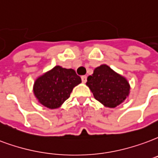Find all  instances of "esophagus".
Instances as JSON below:
<instances>
[{
  "mask_svg": "<svg viewBox=\"0 0 158 158\" xmlns=\"http://www.w3.org/2000/svg\"><path fill=\"white\" fill-rule=\"evenodd\" d=\"M81 79H82V82L83 83H86V81H87V76L86 75H84L81 77Z\"/></svg>",
  "mask_w": 158,
  "mask_h": 158,
  "instance_id": "esophagus-1",
  "label": "esophagus"
}]
</instances>
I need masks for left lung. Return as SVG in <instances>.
Instances as JSON below:
<instances>
[{"label": "left lung", "instance_id": "8db88e82", "mask_svg": "<svg viewBox=\"0 0 158 158\" xmlns=\"http://www.w3.org/2000/svg\"><path fill=\"white\" fill-rule=\"evenodd\" d=\"M86 85L93 93L94 99L109 108H115L125 102L131 89L127 78L106 64L94 69L93 73L87 78Z\"/></svg>", "mask_w": 158, "mask_h": 158}]
</instances>
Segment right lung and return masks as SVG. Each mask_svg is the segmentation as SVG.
I'll return each instance as SVG.
<instances>
[{
    "instance_id": "1",
    "label": "right lung",
    "mask_w": 158,
    "mask_h": 158,
    "mask_svg": "<svg viewBox=\"0 0 158 158\" xmlns=\"http://www.w3.org/2000/svg\"><path fill=\"white\" fill-rule=\"evenodd\" d=\"M81 82V78L73 69L57 65L36 79L33 94L39 104L54 110L69 99L73 89Z\"/></svg>"
}]
</instances>
